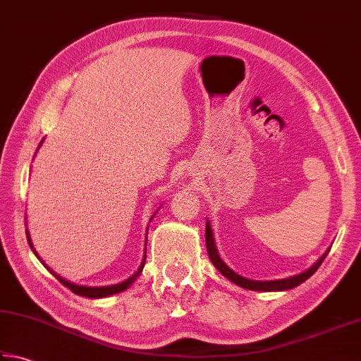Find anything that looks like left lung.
Here are the masks:
<instances>
[{"label":"left lung","mask_w":361,"mask_h":361,"mask_svg":"<svg viewBox=\"0 0 361 361\" xmlns=\"http://www.w3.org/2000/svg\"><path fill=\"white\" fill-rule=\"evenodd\" d=\"M206 245H207V253L210 261L215 265L216 269H219L220 274L223 276H226L228 280H231L233 283H235L237 286H240L243 289H250V290H264V292H270V290H288L298 286V284H302L303 281H307L308 278L314 274V271L321 267L322 261L327 257L329 251L327 250L325 253L319 257L317 262H314L311 265L308 270L302 271V274L294 275V276H289V278H284V280H274V281H253V280H247V278H243L240 275H237L235 271L231 270L226 264L221 261V257L219 256V250L215 247V242H214V235H212V229H210V224L207 221L206 224Z\"/></svg>","instance_id":"8db88e82"}]
</instances>
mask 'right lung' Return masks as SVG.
<instances>
[{
  "label": "right lung",
  "instance_id": "obj_1",
  "mask_svg": "<svg viewBox=\"0 0 361 361\" xmlns=\"http://www.w3.org/2000/svg\"><path fill=\"white\" fill-rule=\"evenodd\" d=\"M44 141V140H42ZM42 141H40V145H42ZM39 145V146H40ZM155 215V214H154ZM152 215V216H154ZM26 239H28V243H30V247H31V250L34 251V255L37 256V253H36V250L32 248V243H31V237H30V233H28V229H26ZM39 257V256H37ZM40 259V257H39ZM145 262H146V255H145V257H142V261H141V265L138 267V270L135 271V274L130 276V278H127L126 281H122V283H119V284H113V286H102V288H86V286H77V284H73V283H69V281H66L64 278H61V276H58L56 274H54V271H51L49 267H45L49 269L51 274L58 278V280L64 284L66 288H69L73 294H77V295H83V297H90V298H102V297H108V295H113V294H118V292H122V290H126L128 286H130V284L137 280V278L140 276V274L142 271V267H145ZM44 264V262H42Z\"/></svg>",
  "mask_w": 361,
  "mask_h": 361
}]
</instances>
